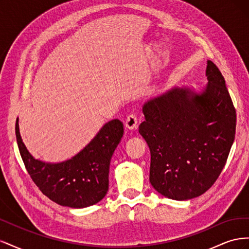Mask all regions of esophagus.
I'll list each match as a JSON object with an SVG mask.
<instances>
[{
  "label": "esophagus",
  "mask_w": 249,
  "mask_h": 249,
  "mask_svg": "<svg viewBox=\"0 0 249 249\" xmlns=\"http://www.w3.org/2000/svg\"><path fill=\"white\" fill-rule=\"evenodd\" d=\"M125 126L129 130H137V117L135 114H130L126 117Z\"/></svg>",
  "instance_id": "1"
}]
</instances>
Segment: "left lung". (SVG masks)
Wrapping results in <instances>:
<instances>
[{
    "mask_svg": "<svg viewBox=\"0 0 249 249\" xmlns=\"http://www.w3.org/2000/svg\"><path fill=\"white\" fill-rule=\"evenodd\" d=\"M199 92L172 88L148 101L139 126L150 150L149 182L163 196L187 200L205 193L221 173L235 140L236 110L224 78L208 60Z\"/></svg>",
    "mask_w": 249,
    "mask_h": 249,
    "instance_id": "8db88e82",
    "label": "left lung"
}]
</instances>
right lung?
I'll return each instance as SVG.
<instances>
[{"mask_svg":"<svg viewBox=\"0 0 249 249\" xmlns=\"http://www.w3.org/2000/svg\"><path fill=\"white\" fill-rule=\"evenodd\" d=\"M17 141L27 171L40 191L63 207L82 209L101 201L109 189L110 161L124 135L118 119L105 124L80 153L60 163L37 160L21 140L18 118Z\"/></svg>","mask_w":249,"mask_h":249,"instance_id":"1","label":"right lung"}]
</instances>
